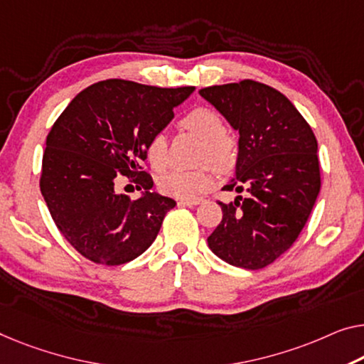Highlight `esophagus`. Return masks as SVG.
<instances>
[{
    "mask_svg": "<svg viewBox=\"0 0 364 364\" xmlns=\"http://www.w3.org/2000/svg\"><path fill=\"white\" fill-rule=\"evenodd\" d=\"M203 203V199H180V204L183 205H188V208H193V205H198Z\"/></svg>",
    "mask_w": 364,
    "mask_h": 364,
    "instance_id": "esophagus-1",
    "label": "esophagus"
}]
</instances>
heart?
Returning <instances> with one entry per match:
<instances>
[{"mask_svg":"<svg viewBox=\"0 0 364 364\" xmlns=\"http://www.w3.org/2000/svg\"><path fill=\"white\" fill-rule=\"evenodd\" d=\"M181 127L204 140L200 150V164H210L227 173L237 164V142L224 132V122L214 111L198 107L181 119ZM145 155L155 171H161L168 164V140L165 134H155L149 140ZM215 183V171L210 166L199 170H173L160 178L161 193L180 199H198L209 191Z\"/></svg>","mask_w":364,"mask_h":364,"instance_id":"b5f03b06","label":"heart"}]
</instances>
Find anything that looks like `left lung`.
Wrapping results in <instances>:
<instances>
[{
  "label": "left lung",
  "instance_id": "obj_1",
  "mask_svg": "<svg viewBox=\"0 0 364 364\" xmlns=\"http://www.w3.org/2000/svg\"><path fill=\"white\" fill-rule=\"evenodd\" d=\"M199 95L240 135L235 178L222 189L248 193L219 203L222 220L208 245L234 267L264 268L296 242L316 204L317 139L294 105L268 85L243 80Z\"/></svg>",
  "mask_w": 364,
  "mask_h": 364
}]
</instances>
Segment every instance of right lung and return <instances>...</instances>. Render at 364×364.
I'll return each instance as SVG.
<instances>
[{"instance_id":"obj_1","label":"right lung","mask_w":364,"mask_h":364,"mask_svg":"<svg viewBox=\"0 0 364 364\" xmlns=\"http://www.w3.org/2000/svg\"><path fill=\"white\" fill-rule=\"evenodd\" d=\"M193 91L106 80L78 93L58 116L46 140L41 193L58 230L85 258L116 267L154 243L176 203L150 191L154 181L139 171L140 161ZM119 176L144 188L143 196L119 195Z\"/></svg>"}]
</instances>
